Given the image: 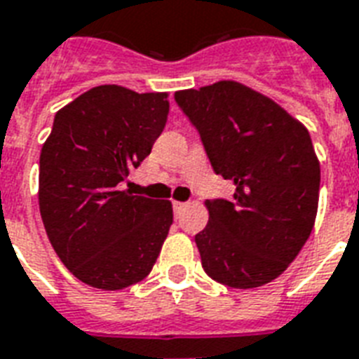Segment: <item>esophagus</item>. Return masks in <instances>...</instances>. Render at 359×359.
<instances>
[{
    "instance_id": "1",
    "label": "esophagus",
    "mask_w": 359,
    "mask_h": 359,
    "mask_svg": "<svg viewBox=\"0 0 359 359\" xmlns=\"http://www.w3.org/2000/svg\"><path fill=\"white\" fill-rule=\"evenodd\" d=\"M186 207H188L186 203H180V201H175V203H173V208H175V212H177V214H179L180 210H184Z\"/></svg>"
}]
</instances>
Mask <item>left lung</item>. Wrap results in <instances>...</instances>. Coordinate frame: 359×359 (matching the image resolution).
I'll return each instance as SVG.
<instances>
[{"label":"left lung","mask_w":359,"mask_h":359,"mask_svg":"<svg viewBox=\"0 0 359 359\" xmlns=\"http://www.w3.org/2000/svg\"><path fill=\"white\" fill-rule=\"evenodd\" d=\"M233 201L208 199L196 235L205 272L233 289H255L287 270L311 235L320 163L311 135L272 98L233 80L175 93Z\"/></svg>","instance_id":"left-lung-1"}]
</instances>
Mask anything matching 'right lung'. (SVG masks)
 Here are the masks:
<instances>
[{
    "label": "right lung",
    "instance_id": "right-lung-1",
    "mask_svg": "<svg viewBox=\"0 0 359 359\" xmlns=\"http://www.w3.org/2000/svg\"><path fill=\"white\" fill-rule=\"evenodd\" d=\"M169 93L93 87L55 114L39 168V208L50 244L89 287L145 279L173 224L169 199L121 190L169 114Z\"/></svg>",
    "mask_w": 359,
    "mask_h": 359
}]
</instances>
